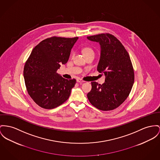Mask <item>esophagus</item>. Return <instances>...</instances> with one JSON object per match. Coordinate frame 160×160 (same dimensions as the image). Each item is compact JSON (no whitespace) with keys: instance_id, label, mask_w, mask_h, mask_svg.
I'll list each match as a JSON object with an SVG mask.
<instances>
[{"instance_id":"34e87169","label":"esophagus","mask_w":160,"mask_h":160,"mask_svg":"<svg viewBox=\"0 0 160 160\" xmlns=\"http://www.w3.org/2000/svg\"><path fill=\"white\" fill-rule=\"evenodd\" d=\"M76 81H77L78 82H79V83H82V82H84V81L82 79H81V78H78V79H76Z\"/></svg>"}]
</instances>
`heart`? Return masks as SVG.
<instances>
[{
  "mask_svg": "<svg viewBox=\"0 0 160 160\" xmlns=\"http://www.w3.org/2000/svg\"><path fill=\"white\" fill-rule=\"evenodd\" d=\"M83 52H84V53L85 54V56H87V55H89V54H95L92 48L88 47H85V48L83 49ZM74 55H75V52H72V53H71V56H72V57H73Z\"/></svg>",
  "mask_w": 160,
  "mask_h": 160,
  "instance_id": "b5f03b06",
  "label": "heart"
}]
</instances>
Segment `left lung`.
<instances>
[{"label":"left lung","instance_id":"8db88e82","mask_svg":"<svg viewBox=\"0 0 160 160\" xmlns=\"http://www.w3.org/2000/svg\"><path fill=\"white\" fill-rule=\"evenodd\" d=\"M90 41L99 43L101 56L97 67L106 76L102 85L92 82L87 94L90 102L103 111L117 108L127 99L134 83V70L129 54L113 35L102 33L88 36Z\"/></svg>","mask_w":160,"mask_h":160}]
</instances>
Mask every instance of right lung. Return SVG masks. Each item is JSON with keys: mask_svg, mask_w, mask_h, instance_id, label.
Listing matches in <instances>:
<instances>
[{"mask_svg": "<svg viewBox=\"0 0 160 160\" xmlns=\"http://www.w3.org/2000/svg\"><path fill=\"white\" fill-rule=\"evenodd\" d=\"M78 39L53 36L33 48L25 64L23 76L28 95L39 106L52 109L68 99L76 81L65 79L57 70L67 62Z\"/></svg>", "mask_w": 160, "mask_h": 160, "instance_id": "1", "label": "right lung"}]
</instances>
